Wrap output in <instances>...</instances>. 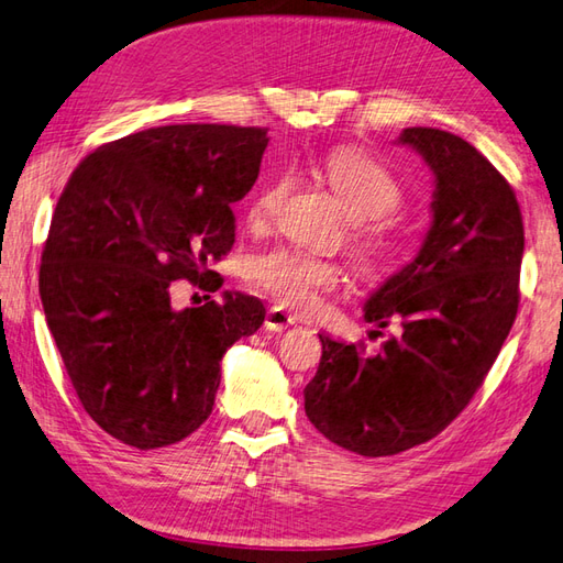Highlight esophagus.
<instances>
[{
    "instance_id": "34e87169",
    "label": "esophagus",
    "mask_w": 563,
    "mask_h": 563,
    "mask_svg": "<svg viewBox=\"0 0 563 563\" xmlns=\"http://www.w3.org/2000/svg\"><path fill=\"white\" fill-rule=\"evenodd\" d=\"M290 325H295V317L292 313H287L285 309H280V307H271L268 311H266V329L268 331H285V329H290Z\"/></svg>"
}]
</instances>
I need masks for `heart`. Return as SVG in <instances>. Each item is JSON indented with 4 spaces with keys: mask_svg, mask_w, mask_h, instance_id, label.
<instances>
[{
    "mask_svg": "<svg viewBox=\"0 0 563 563\" xmlns=\"http://www.w3.org/2000/svg\"><path fill=\"white\" fill-rule=\"evenodd\" d=\"M323 177L329 181L345 213L355 222L376 223L362 228L352 250L362 268L372 273L388 271L396 264L400 244L388 225V216L400 211L402 189L388 169L369 158L360 148H335L323 158ZM290 191V177H276L261 187L250 203V218L254 222H266L285 194ZM252 280L256 287L268 292L278 305L311 311L319 305V295L329 292L341 280V271L329 258L299 250H273L261 254L252 264Z\"/></svg>",
    "mask_w": 563,
    "mask_h": 563,
    "instance_id": "obj_1",
    "label": "heart"
}]
</instances>
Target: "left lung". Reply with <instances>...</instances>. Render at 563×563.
Instances as JSON below:
<instances>
[{
    "label": "left lung",
    "mask_w": 563,
    "mask_h": 563,
    "mask_svg": "<svg viewBox=\"0 0 563 563\" xmlns=\"http://www.w3.org/2000/svg\"><path fill=\"white\" fill-rule=\"evenodd\" d=\"M398 143L434 175L420 252L364 302V319L400 333L382 352L319 333L305 412L321 434L378 459L434 439L477 394L518 311L526 234L511 185L461 136L402 129ZM378 333V331H376Z\"/></svg>",
    "instance_id": "1"
}]
</instances>
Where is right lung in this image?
<instances>
[{"label": "right lung", "mask_w": 563, "mask_h": 563, "mask_svg": "<svg viewBox=\"0 0 563 563\" xmlns=\"http://www.w3.org/2000/svg\"><path fill=\"white\" fill-rule=\"evenodd\" d=\"M266 146L256 126H155L86 155L59 196L41 264L47 329L84 410L126 446L199 429L222 355L264 323L252 295L175 309L169 290L222 285L211 264L232 250V203Z\"/></svg>", "instance_id": "right-lung-1"}]
</instances>
